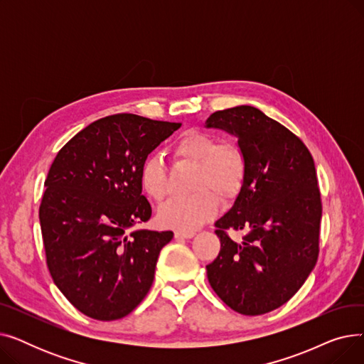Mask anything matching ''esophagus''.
<instances>
[{
  "label": "esophagus",
  "mask_w": 364,
  "mask_h": 364,
  "mask_svg": "<svg viewBox=\"0 0 364 364\" xmlns=\"http://www.w3.org/2000/svg\"><path fill=\"white\" fill-rule=\"evenodd\" d=\"M195 235H196V233L192 232V230H177V232L174 233L176 239H192Z\"/></svg>",
  "instance_id": "34e87169"
}]
</instances>
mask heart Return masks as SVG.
<instances>
[{
  "label": "heart",
  "mask_w": 364,
  "mask_h": 364,
  "mask_svg": "<svg viewBox=\"0 0 364 364\" xmlns=\"http://www.w3.org/2000/svg\"><path fill=\"white\" fill-rule=\"evenodd\" d=\"M174 155L198 166L195 190L199 193L186 199H169L158 209V221L165 227L192 230L218 211V198L233 199L243 184L246 159L239 146L220 143L211 134L187 131L174 144ZM144 195L161 200L166 193V176L162 161L149 156L139 174Z\"/></svg>",
  "instance_id": "heart-1"
}]
</instances>
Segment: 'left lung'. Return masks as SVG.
<instances>
[{
    "label": "left lung",
    "instance_id": "8db88e82",
    "mask_svg": "<svg viewBox=\"0 0 364 364\" xmlns=\"http://www.w3.org/2000/svg\"><path fill=\"white\" fill-rule=\"evenodd\" d=\"M206 128L237 139L246 174L230 211L217 220L218 257L206 265L214 292L232 310L259 316L288 302L318 257L321 200L311 153L288 128L252 106L213 113ZM227 230H242L235 242Z\"/></svg>",
    "mask_w": 364,
    "mask_h": 364
}]
</instances>
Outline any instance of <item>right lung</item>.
Returning a JSON list of instances; mask_svg holds the SVG:
<instances>
[{"label":"right lung","mask_w":364,"mask_h":364,"mask_svg":"<svg viewBox=\"0 0 364 364\" xmlns=\"http://www.w3.org/2000/svg\"><path fill=\"white\" fill-rule=\"evenodd\" d=\"M181 124L118 113L85 127L54 158L40 223L50 274L95 320H118L147 295L172 232L134 230L151 208L139 174L149 153Z\"/></svg>","instance_id":"add662e5"}]
</instances>
